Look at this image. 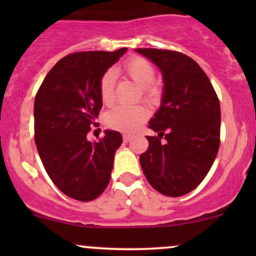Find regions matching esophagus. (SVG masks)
Masks as SVG:
<instances>
[{"label":"esophagus","instance_id":"34e87169","mask_svg":"<svg viewBox=\"0 0 256 256\" xmlns=\"http://www.w3.org/2000/svg\"><path fill=\"white\" fill-rule=\"evenodd\" d=\"M131 138H132L131 134H122V140H124V142H130Z\"/></svg>","mask_w":256,"mask_h":256}]
</instances>
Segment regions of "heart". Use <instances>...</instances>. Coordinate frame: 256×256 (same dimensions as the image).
<instances>
[{"label": "heart", "mask_w": 256, "mask_h": 256, "mask_svg": "<svg viewBox=\"0 0 256 256\" xmlns=\"http://www.w3.org/2000/svg\"><path fill=\"white\" fill-rule=\"evenodd\" d=\"M128 78L140 86V95L146 101L154 102L160 98V86L155 83V70L146 58L140 56L130 58L122 66ZM116 76L113 71H106L100 79V95L104 104L114 101ZM149 110L142 104L118 106L106 114L104 122L113 130L134 132L148 118Z\"/></svg>", "instance_id": "b5f03b06"}]
</instances>
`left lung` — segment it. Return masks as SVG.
I'll list each match as a JSON object with an SVG mask.
<instances>
[{"label": "left lung", "instance_id": "1", "mask_svg": "<svg viewBox=\"0 0 256 256\" xmlns=\"http://www.w3.org/2000/svg\"><path fill=\"white\" fill-rule=\"evenodd\" d=\"M162 72L160 110L149 122L158 136L140 162L146 180L162 195L192 192L210 172L220 144V102L212 83L188 55L165 49L138 48ZM166 137V142L161 141Z\"/></svg>", "mask_w": 256, "mask_h": 256}]
</instances>
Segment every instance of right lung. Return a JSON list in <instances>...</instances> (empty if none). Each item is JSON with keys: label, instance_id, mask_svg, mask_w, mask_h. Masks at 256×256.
<instances>
[{"label": "right lung", "instance_id": "right-lung-1", "mask_svg": "<svg viewBox=\"0 0 256 256\" xmlns=\"http://www.w3.org/2000/svg\"><path fill=\"white\" fill-rule=\"evenodd\" d=\"M126 50L66 55L49 71L36 94L38 154L52 183L78 201L98 198L110 183L122 134L107 130L98 142H89L86 134L102 108L100 79Z\"/></svg>", "mask_w": 256, "mask_h": 256}]
</instances>
